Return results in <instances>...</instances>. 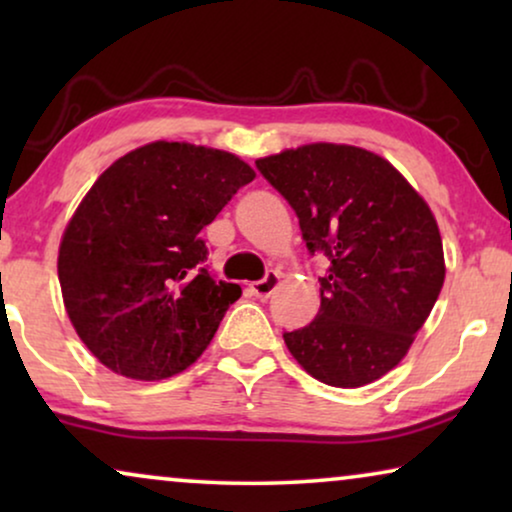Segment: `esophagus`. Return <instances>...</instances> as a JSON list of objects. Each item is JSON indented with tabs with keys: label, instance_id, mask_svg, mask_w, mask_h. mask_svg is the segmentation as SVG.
Listing matches in <instances>:
<instances>
[{
	"label": "esophagus",
	"instance_id": "esophagus-1",
	"mask_svg": "<svg viewBox=\"0 0 512 512\" xmlns=\"http://www.w3.org/2000/svg\"><path fill=\"white\" fill-rule=\"evenodd\" d=\"M279 286V272L277 270H270L268 275H265L261 282H254L251 284V293H254L256 298L261 300H268L272 293H275V289Z\"/></svg>",
	"mask_w": 512,
	"mask_h": 512
}]
</instances>
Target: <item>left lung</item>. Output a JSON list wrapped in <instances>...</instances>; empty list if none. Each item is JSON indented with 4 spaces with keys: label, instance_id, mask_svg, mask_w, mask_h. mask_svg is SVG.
<instances>
[{
    "label": "left lung",
    "instance_id": "obj_1",
    "mask_svg": "<svg viewBox=\"0 0 512 512\" xmlns=\"http://www.w3.org/2000/svg\"><path fill=\"white\" fill-rule=\"evenodd\" d=\"M298 216L310 254L328 258L317 317L284 342L314 380H380L424 326L445 282L429 205L389 160L359 146L305 144L258 158Z\"/></svg>",
    "mask_w": 512,
    "mask_h": 512
}]
</instances>
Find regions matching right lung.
<instances>
[{"instance_id":"1","label":"right lung","mask_w":512,"mask_h":512,"mask_svg":"<svg viewBox=\"0 0 512 512\" xmlns=\"http://www.w3.org/2000/svg\"><path fill=\"white\" fill-rule=\"evenodd\" d=\"M256 172L233 153L151 142L107 167L67 223L58 277L93 356L132 380H165L205 352L242 289L205 268L200 230Z\"/></svg>"}]
</instances>
